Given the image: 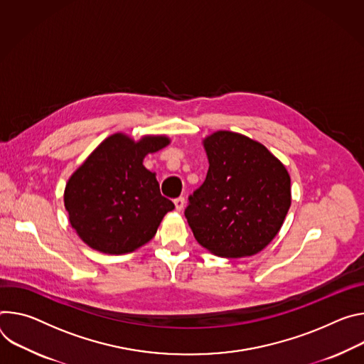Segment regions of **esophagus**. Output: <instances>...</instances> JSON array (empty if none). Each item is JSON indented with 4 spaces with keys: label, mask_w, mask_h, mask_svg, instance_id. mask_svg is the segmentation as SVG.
<instances>
[{
    "label": "esophagus",
    "mask_w": 364,
    "mask_h": 364,
    "mask_svg": "<svg viewBox=\"0 0 364 364\" xmlns=\"http://www.w3.org/2000/svg\"><path fill=\"white\" fill-rule=\"evenodd\" d=\"M173 203H175L176 210H178V211H182L183 207H185V198H183V196H179V198H176V199L173 200Z\"/></svg>",
    "instance_id": "obj_1"
}]
</instances>
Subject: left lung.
I'll return each instance as SVG.
<instances>
[{
	"mask_svg": "<svg viewBox=\"0 0 364 364\" xmlns=\"http://www.w3.org/2000/svg\"><path fill=\"white\" fill-rule=\"evenodd\" d=\"M204 146L208 173L185 208L193 237L217 256H253L274 238L289 211V173L246 136L217 132Z\"/></svg>",
	"mask_w": 364,
	"mask_h": 364,
	"instance_id": "1",
	"label": "left lung"
}]
</instances>
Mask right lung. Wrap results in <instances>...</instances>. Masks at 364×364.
Returning <instances> with one entry per match:
<instances>
[{
	"mask_svg": "<svg viewBox=\"0 0 364 364\" xmlns=\"http://www.w3.org/2000/svg\"><path fill=\"white\" fill-rule=\"evenodd\" d=\"M168 143L166 137H144L134 143L124 134H114L70 176L65 207L72 227L90 247L121 255L154 237L161 218L175 205L160 193L143 159Z\"/></svg>",
	"mask_w": 364,
	"mask_h": 364,
	"instance_id": "obj_1",
	"label": "right lung"
}]
</instances>
